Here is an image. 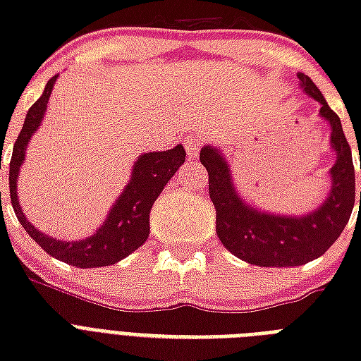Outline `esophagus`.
I'll list each match as a JSON object with an SVG mask.
<instances>
[{"mask_svg":"<svg viewBox=\"0 0 361 361\" xmlns=\"http://www.w3.org/2000/svg\"><path fill=\"white\" fill-rule=\"evenodd\" d=\"M202 146V138L198 135H189L185 138V147H187V153H189V157H195Z\"/></svg>","mask_w":361,"mask_h":361,"instance_id":"34e87169","label":"esophagus"}]
</instances>
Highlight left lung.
I'll use <instances>...</instances> for the list:
<instances>
[{"label":"left lung","mask_w":361,"mask_h":361,"mask_svg":"<svg viewBox=\"0 0 361 361\" xmlns=\"http://www.w3.org/2000/svg\"><path fill=\"white\" fill-rule=\"evenodd\" d=\"M298 78L303 92L320 103V118L330 123V146L336 152V164L330 170L331 187L319 208L300 217L258 212L240 198L219 149L214 146L200 149V163L209 176V198L215 206V231L221 243L234 257L262 268L302 266L322 257L345 231L356 198L353 149L341 120L307 75L300 73Z\"/></svg>","instance_id":"obj_1"}]
</instances>
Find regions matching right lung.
<instances>
[{"mask_svg":"<svg viewBox=\"0 0 361 361\" xmlns=\"http://www.w3.org/2000/svg\"><path fill=\"white\" fill-rule=\"evenodd\" d=\"M58 75L48 80L44 92L37 99L33 106L25 114L24 127L20 130L18 138L14 142L13 157L8 163V191H11V204L14 214L18 217L20 225L30 234L50 257L58 258L61 262L76 266V268H101L110 266L129 257L130 252L149 236V212L153 202L163 192L164 185L176 174V170L185 163V149L181 144L169 149V152H149L142 153L133 166L130 181L116 200L106 219L99 226L95 234L78 241H61L47 236L44 232L37 231L24 215L16 197V180H18L20 166L24 163L25 147L31 136L39 129L44 112H47L48 99L52 93ZM1 163V159H0ZM1 195V192H0Z\"/></svg>","mask_w":361,"mask_h":361,"instance_id":"add662e5","label":"right lung"}]
</instances>
